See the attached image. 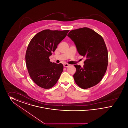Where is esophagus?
I'll list each match as a JSON object with an SVG mask.
<instances>
[{
	"instance_id": "esophagus-1",
	"label": "esophagus",
	"mask_w": 128,
	"mask_h": 128,
	"mask_svg": "<svg viewBox=\"0 0 128 128\" xmlns=\"http://www.w3.org/2000/svg\"><path fill=\"white\" fill-rule=\"evenodd\" d=\"M70 66V65L69 64H67V63H65V64H63V66L64 67H68V66Z\"/></svg>"
}]
</instances>
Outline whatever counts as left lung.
Instances as JSON below:
<instances>
[{
  "instance_id": "8db88e82",
  "label": "left lung",
  "mask_w": 128,
  "mask_h": 128,
  "mask_svg": "<svg viewBox=\"0 0 128 128\" xmlns=\"http://www.w3.org/2000/svg\"><path fill=\"white\" fill-rule=\"evenodd\" d=\"M80 55L84 57V67L75 65L76 84L82 89L95 86L102 79L108 65V52L103 37L91 29L84 27L72 30L68 34Z\"/></svg>"
}]
</instances>
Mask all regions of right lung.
<instances>
[{"label":"right lung","instance_id":"add662e5","mask_svg":"<svg viewBox=\"0 0 128 128\" xmlns=\"http://www.w3.org/2000/svg\"><path fill=\"white\" fill-rule=\"evenodd\" d=\"M68 32L44 30L36 34L29 44L25 55L26 67L31 79L40 87L51 88L59 79L63 66L50 62L49 57Z\"/></svg>","mask_w":128,"mask_h":128}]
</instances>
